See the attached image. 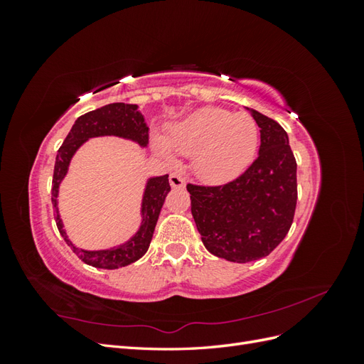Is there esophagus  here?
<instances>
[{"label":"esophagus","instance_id":"esophagus-1","mask_svg":"<svg viewBox=\"0 0 364 364\" xmlns=\"http://www.w3.org/2000/svg\"><path fill=\"white\" fill-rule=\"evenodd\" d=\"M170 185L173 188H183L185 186V176L181 171H173L170 174Z\"/></svg>","mask_w":364,"mask_h":364}]
</instances>
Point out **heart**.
<instances>
[{
    "label": "heart",
    "mask_w": 364,
    "mask_h": 364,
    "mask_svg": "<svg viewBox=\"0 0 364 364\" xmlns=\"http://www.w3.org/2000/svg\"><path fill=\"white\" fill-rule=\"evenodd\" d=\"M170 147L194 156V170L208 182H225L243 171L258 146V126L247 114L202 107L168 130ZM159 150L167 151L162 142Z\"/></svg>",
    "instance_id": "obj_1"
}]
</instances>
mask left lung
I'll list each match as a JSON object with an SVG mask.
<instances>
[{
	"instance_id": "8db88e82",
	"label": "left lung",
	"mask_w": 364,
	"mask_h": 364,
	"mask_svg": "<svg viewBox=\"0 0 364 364\" xmlns=\"http://www.w3.org/2000/svg\"><path fill=\"white\" fill-rule=\"evenodd\" d=\"M249 111L261 138L255 161L223 185H186L205 247L232 262L267 257L289 234L297 200L296 159L287 132L274 119Z\"/></svg>"
}]
</instances>
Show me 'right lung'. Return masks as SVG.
Instances as JSON below:
<instances>
[{
	"mask_svg": "<svg viewBox=\"0 0 364 364\" xmlns=\"http://www.w3.org/2000/svg\"><path fill=\"white\" fill-rule=\"evenodd\" d=\"M102 135H117L136 141L141 146H147L149 142V127L138 111L136 105L112 103L106 105L95 111L87 112L75 119L70 134L65 138L63 144L58 150L56 164H54V178L51 183V202L54 220L60 235L67 241V245L85 264L100 269H118L127 264L135 262L147 252L150 241L155 232V226L161 213V208L165 202V197L170 193L171 186L168 182V174L159 176L149 181L142 200V225L136 235L130 238L127 243L107 250H82L75 247L65 234L62 220L58 213V188L59 183L67 174L68 164L74 151L79 149L87 138L102 136Z\"/></svg>",
	"mask_w": 364,
	"mask_h": 364,
	"instance_id": "obj_1",
	"label": "right lung"
}]
</instances>
